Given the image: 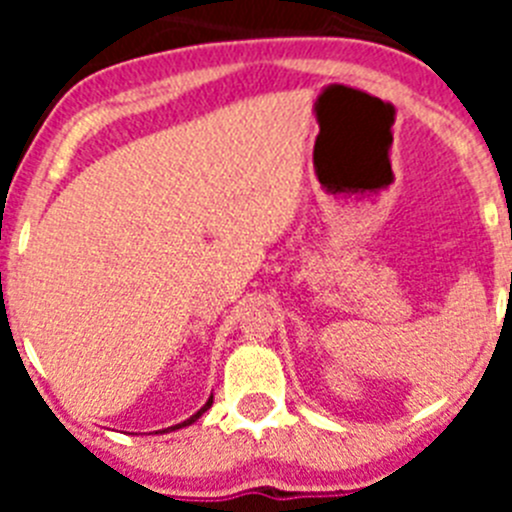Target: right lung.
<instances>
[{
    "label": "right lung",
    "mask_w": 512,
    "mask_h": 512,
    "mask_svg": "<svg viewBox=\"0 0 512 512\" xmlns=\"http://www.w3.org/2000/svg\"><path fill=\"white\" fill-rule=\"evenodd\" d=\"M210 408H212V397H210V400L205 402V405H202L200 410H197V413L192 415V418H187V420H184V423H179V425H171L169 431H179V428H187V425H192L194 420H200V418H202V413H205V410H210ZM169 431H164V433H169Z\"/></svg>",
    "instance_id": "1"
}]
</instances>
